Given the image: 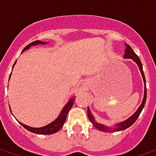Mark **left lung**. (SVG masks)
Wrapping results in <instances>:
<instances>
[{
  "label": "left lung",
  "mask_w": 156,
  "mask_h": 156,
  "mask_svg": "<svg viewBox=\"0 0 156 156\" xmlns=\"http://www.w3.org/2000/svg\"><path fill=\"white\" fill-rule=\"evenodd\" d=\"M125 51H124V58H129V59H132L134 62H136V64L138 65L139 67V69L141 73V75H142V78H143V81H144V98L142 100V103L141 105H140V107L138 108V109L136 111L134 112V114L133 115H131L130 117L127 119L126 120L123 121L121 123H117L116 124H115L114 126L112 127H108V126H105L104 124H99L97 121L95 120L94 115H92L91 111L89 108H88V116L89 120L91 122L92 124H94L96 129H98V130L103 131V132H116V131H120V130H124L126 129L129 127H130L132 124H134V122L136 121V119H138V117L140 115L142 109L144 108V105H145V101H146V96H147V92H146V86H145V78H144V72H143V65L141 63L140 59L139 58L137 55L135 54L132 48H130V46H129L125 43Z\"/></svg>",
  "instance_id": "left-lung-1"
}]
</instances>
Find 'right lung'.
I'll list each match as a JSON object with an SVG mask.
<instances>
[{
	"label": "right lung",
	"mask_w": 156,
	"mask_h": 156,
	"mask_svg": "<svg viewBox=\"0 0 156 156\" xmlns=\"http://www.w3.org/2000/svg\"><path fill=\"white\" fill-rule=\"evenodd\" d=\"M39 44L44 45V44H47V42L39 41V40L35 41H32V43H30V44L27 45V47L22 50V51H26V50L29 49L30 47H32V46H35V45H39ZM15 64H16V62H15V63H14V65H13V67L15 66ZM11 75H12V73L10 74V78H11ZM74 100H75V97H72L71 99L67 103V105H65L64 107H63V108L62 109L61 113H60V115H58V117L54 121H52L51 123L47 124V125H45V126H43V127L32 128V127H30V126H27V125H26V124H22V123L19 122V121L18 122L20 123V124H21L22 126H23V127L25 128L26 129H27V130H29L30 132H32V133H34V134H55V133H57L58 131H59V129L63 126L65 121H66V119H67V115H68L69 110H70L72 107H73ZM10 110H11V109H10Z\"/></svg>",
	"instance_id": "1"
}]
</instances>
